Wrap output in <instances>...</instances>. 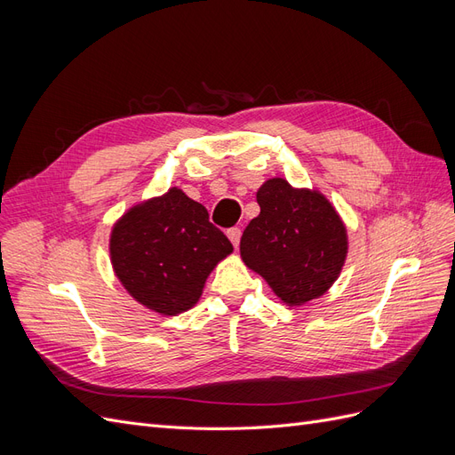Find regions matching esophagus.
I'll list each match as a JSON object with an SVG mask.
<instances>
[{
    "instance_id": "1",
    "label": "esophagus",
    "mask_w": 455,
    "mask_h": 455,
    "mask_svg": "<svg viewBox=\"0 0 455 455\" xmlns=\"http://www.w3.org/2000/svg\"><path fill=\"white\" fill-rule=\"evenodd\" d=\"M228 237H229V241L233 243V246H239V241H241V229L239 228H231V229H228Z\"/></svg>"
}]
</instances>
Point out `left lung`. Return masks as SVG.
Returning a JSON list of instances; mask_svg holds the SVG:
<instances>
[{
    "label": "left lung",
    "mask_w": 455,
    "mask_h": 455,
    "mask_svg": "<svg viewBox=\"0 0 455 455\" xmlns=\"http://www.w3.org/2000/svg\"><path fill=\"white\" fill-rule=\"evenodd\" d=\"M259 214L241 237V258L288 306L323 296L347 256V231L319 191L271 178L256 194Z\"/></svg>",
    "instance_id": "left-lung-1"
}]
</instances>
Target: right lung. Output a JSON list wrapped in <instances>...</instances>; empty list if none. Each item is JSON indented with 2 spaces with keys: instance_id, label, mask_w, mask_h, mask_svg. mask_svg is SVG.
<instances>
[{
  "instance_id": "right-lung-1",
  "label": "right lung",
  "mask_w": 455,
  "mask_h": 455,
  "mask_svg": "<svg viewBox=\"0 0 455 455\" xmlns=\"http://www.w3.org/2000/svg\"><path fill=\"white\" fill-rule=\"evenodd\" d=\"M231 252L204 206L178 188L132 206L109 237L117 279L136 301L161 315L194 307L206 277Z\"/></svg>"
}]
</instances>
